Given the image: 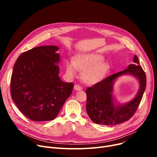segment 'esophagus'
I'll use <instances>...</instances> for the list:
<instances>
[{"mask_svg":"<svg viewBox=\"0 0 157 157\" xmlns=\"http://www.w3.org/2000/svg\"><path fill=\"white\" fill-rule=\"evenodd\" d=\"M74 90H78V91H79V90H82V88H81L79 85H74Z\"/></svg>","mask_w":157,"mask_h":157,"instance_id":"obj_1","label":"esophagus"}]
</instances>
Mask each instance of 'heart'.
I'll list each match as a JSON object with an SVG mask.
<instances>
[{
    "label": "heart",
    "mask_w": 157,
    "mask_h": 157,
    "mask_svg": "<svg viewBox=\"0 0 157 157\" xmlns=\"http://www.w3.org/2000/svg\"><path fill=\"white\" fill-rule=\"evenodd\" d=\"M104 57L98 53H82L76 55L74 61L66 63V71L71 76L76 75L77 69L83 71L82 78L86 83L95 85L102 81L109 71Z\"/></svg>",
    "instance_id": "1"
}]
</instances>
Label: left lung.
<instances>
[{"label": "left lung", "mask_w": 157, "mask_h": 157, "mask_svg": "<svg viewBox=\"0 0 157 157\" xmlns=\"http://www.w3.org/2000/svg\"><path fill=\"white\" fill-rule=\"evenodd\" d=\"M133 62L135 64H130L125 70L107 77L86 89V109L94 123L103 125L120 124L128 120L137 109L146 89V77L136 55ZM125 74H130L139 80L140 89L132 100L123 105H117L112 95L113 83L117 77Z\"/></svg>", "instance_id": "obj_1"}]
</instances>
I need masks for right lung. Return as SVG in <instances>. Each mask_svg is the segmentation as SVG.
Masks as SVG:
<instances>
[{
    "instance_id": "obj_1",
    "label": "right lung",
    "mask_w": 157,
    "mask_h": 157,
    "mask_svg": "<svg viewBox=\"0 0 157 157\" xmlns=\"http://www.w3.org/2000/svg\"><path fill=\"white\" fill-rule=\"evenodd\" d=\"M59 47L42 46L23 53L16 60L11 79V95L23 114L35 121L55 119L74 84L59 76Z\"/></svg>"
}]
</instances>
